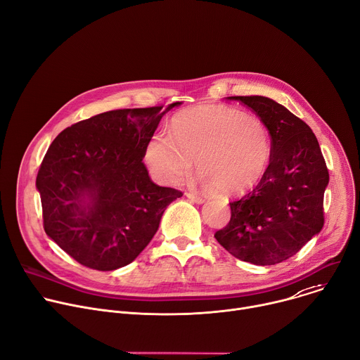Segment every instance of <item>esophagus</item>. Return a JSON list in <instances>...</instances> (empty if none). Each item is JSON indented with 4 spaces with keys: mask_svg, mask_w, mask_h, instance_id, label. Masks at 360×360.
<instances>
[{
    "mask_svg": "<svg viewBox=\"0 0 360 360\" xmlns=\"http://www.w3.org/2000/svg\"><path fill=\"white\" fill-rule=\"evenodd\" d=\"M186 198L191 200L192 202H197V204H204L205 202V198L202 197V195L200 193H195V192H186Z\"/></svg>",
    "mask_w": 360,
    "mask_h": 360,
    "instance_id": "1",
    "label": "esophagus"
}]
</instances>
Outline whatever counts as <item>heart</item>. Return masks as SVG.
<instances>
[{"mask_svg": "<svg viewBox=\"0 0 360 360\" xmlns=\"http://www.w3.org/2000/svg\"><path fill=\"white\" fill-rule=\"evenodd\" d=\"M271 138L264 122L225 106H198L174 117L171 134H153L145 160L162 182L179 184L193 168L207 185L224 193H241L264 175Z\"/></svg>", "mask_w": 360, "mask_h": 360, "instance_id": "obj_1", "label": "heart"}]
</instances>
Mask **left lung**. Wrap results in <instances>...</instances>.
<instances>
[{
  "mask_svg": "<svg viewBox=\"0 0 360 360\" xmlns=\"http://www.w3.org/2000/svg\"><path fill=\"white\" fill-rule=\"evenodd\" d=\"M226 99L244 103L264 122L271 158L257 186L230 202L231 219L215 238L241 261L273 266L321 231L329 171L313 130L283 105L264 96Z\"/></svg>",
  "mask_w": 360,
  "mask_h": 360,
  "instance_id": "1",
  "label": "left lung"
}]
</instances>
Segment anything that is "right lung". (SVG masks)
Here are the masks:
<instances>
[{
    "mask_svg": "<svg viewBox=\"0 0 360 360\" xmlns=\"http://www.w3.org/2000/svg\"><path fill=\"white\" fill-rule=\"evenodd\" d=\"M181 102L96 115L64 129L37 175L46 234L93 270L124 267L156 234L167 207L182 197L149 178V138Z\"/></svg>",
    "mask_w": 360,
    "mask_h": 360,
    "instance_id": "obj_1",
    "label": "right lung"
}]
</instances>
